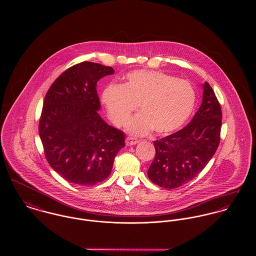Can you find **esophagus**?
<instances>
[{"label":"esophagus","mask_w":256,"mask_h":256,"mask_svg":"<svg viewBox=\"0 0 256 256\" xmlns=\"http://www.w3.org/2000/svg\"><path fill=\"white\" fill-rule=\"evenodd\" d=\"M139 141L137 139H134L132 137H127L126 138V145L127 146H133V145H136Z\"/></svg>","instance_id":"esophagus-1"}]
</instances>
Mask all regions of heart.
<instances>
[{
	"label": "heart",
	"mask_w": 256,
	"mask_h": 256,
	"mask_svg": "<svg viewBox=\"0 0 256 256\" xmlns=\"http://www.w3.org/2000/svg\"><path fill=\"white\" fill-rule=\"evenodd\" d=\"M111 122L123 127L140 106L142 113L128 124L135 135H144L152 129L166 135L180 129L195 106L196 94L192 84L160 71L137 70L126 76L122 86L111 84L102 96Z\"/></svg>",
	"instance_id": "heart-1"
}]
</instances>
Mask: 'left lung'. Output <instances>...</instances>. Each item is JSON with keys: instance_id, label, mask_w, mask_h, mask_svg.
Listing matches in <instances>:
<instances>
[{"instance_id": "8db88e82", "label": "left lung", "mask_w": 256, "mask_h": 256, "mask_svg": "<svg viewBox=\"0 0 256 256\" xmlns=\"http://www.w3.org/2000/svg\"><path fill=\"white\" fill-rule=\"evenodd\" d=\"M203 102L192 120L182 130L154 142L156 156L148 168L152 182L174 189L189 182L207 166L219 146L222 110L206 82Z\"/></svg>"}]
</instances>
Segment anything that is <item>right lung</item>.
Wrapping results in <instances>:
<instances>
[{
  "instance_id": "1",
  "label": "right lung",
  "mask_w": 256,
  "mask_h": 256,
  "mask_svg": "<svg viewBox=\"0 0 256 256\" xmlns=\"http://www.w3.org/2000/svg\"><path fill=\"white\" fill-rule=\"evenodd\" d=\"M113 73L111 67L82 62L61 74L45 96L38 125L44 154L69 182L90 186L104 182L125 146L124 133L98 113L96 82Z\"/></svg>"
}]
</instances>
